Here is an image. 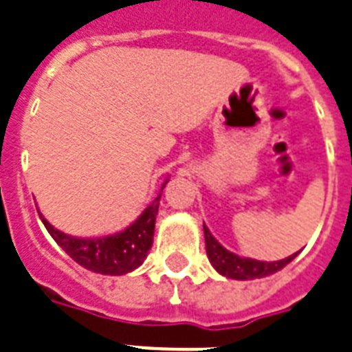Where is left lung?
I'll return each mask as SVG.
<instances>
[{
  "label": "left lung",
  "instance_id": "1",
  "mask_svg": "<svg viewBox=\"0 0 352 352\" xmlns=\"http://www.w3.org/2000/svg\"><path fill=\"white\" fill-rule=\"evenodd\" d=\"M204 235H206V252L207 257L211 261L217 272L230 279L248 280V279H258V277H266L275 272H279L280 268H285L290 261H292L298 253H294L290 257L280 258V261H274V263H264V261H255V258L239 257L235 253L228 252L222 244H220L211 231L204 226Z\"/></svg>",
  "mask_w": 352,
  "mask_h": 352
}]
</instances>
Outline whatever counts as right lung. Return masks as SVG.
<instances>
[{
  "mask_svg": "<svg viewBox=\"0 0 352 352\" xmlns=\"http://www.w3.org/2000/svg\"><path fill=\"white\" fill-rule=\"evenodd\" d=\"M160 198L162 195L146 207L130 228L116 235L99 236V239H77V236L65 235L62 231L54 230L42 214L40 219L56 244L80 266L91 270L95 274L122 275L138 268L152 248Z\"/></svg>",
  "mask_w": 352,
  "mask_h": 352,
  "instance_id": "obj_1",
  "label": "right lung"
}]
</instances>
